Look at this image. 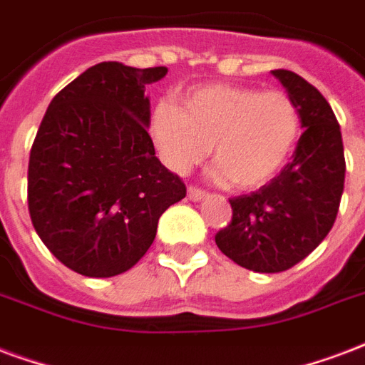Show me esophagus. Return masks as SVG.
Listing matches in <instances>:
<instances>
[{
    "label": "esophagus",
    "mask_w": 365,
    "mask_h": 365,
    "mask_svg": "<svg viewBox=\"0 0 365 365\" xmlns=\"http://www.w3.org/2000/svg\"><path fill=\"white\" fill-rule=\"evenodd\" d=\"M188 198L192 202H202V200L207 198V192L198 188V186H188Z\"/></svg>",
    "instance_id": "1"
}]
</instances>
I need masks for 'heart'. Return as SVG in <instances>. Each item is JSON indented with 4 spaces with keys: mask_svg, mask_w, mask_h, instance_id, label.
I'll return each mask as SVG.
<instances>
[{
    "mask_svg": "<svg viewBox=\"0 0 365 365\" xmlns=\"http://www.w3.org/2000/svg\"><path fill=\"white\" fill-rule=\"evenodd\" d=\"M300 111L283 90L205 84L188 90L180 106L161 101L150 130L173 171L186 173L207 158L217 179L242 190L267 185L283 171L300 138Z\"/></svg>",
    "mask_w": 365,
    "mask_h": 365,
    "instance_id": "b5f03b06",
    "label": "heart"
}]
</instances>
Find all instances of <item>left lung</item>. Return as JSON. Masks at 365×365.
I'll return each mask as SVG.
<instances>
[{"label":"left lung","mask_w":365,"mask_h":365,"mask_svg":"<svg viewBox=\"0 0 365 365\" xmlns=\"http://www.w3.org/2000/svg\"><path fill=\"white\" fill-rule=\"evenodd\" d=\"M297 101L302 127L292 161L259 190L231 198V223L215 235L225 256L257 273L290 269L333 229L344 190L341 127L322 92L292 71H271Z\"/></svg>","instance_id":"obj_1"}]
</instances>
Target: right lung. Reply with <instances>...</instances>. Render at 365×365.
Wrapping results in <instances>:
<instances>
[{
    "label": "right lung",
    "mask_w": 365,
    "mask_h": 365,
    "mask_svg": "<svg viewBox=\"0 0 365 365\" xmlns=\"http://www.w3.org/2000/svg\"><path fill=\"white\" fill-rule=\"evenodd\" d=\"M167 67L98 63L67 84L43 115L29 161V212L48 250L84 277L138 264L167 207L186 196L148 134V84Z\"/></svg>",
    "instance_id": "add662e5"
}]
</instances>
